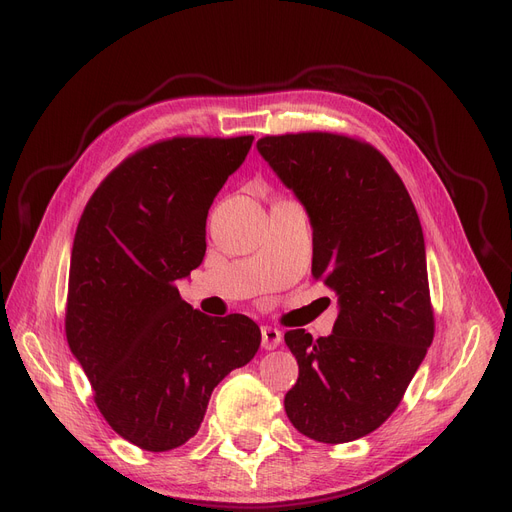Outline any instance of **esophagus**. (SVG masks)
<instances>
[{"label":"esophagus","mask_w":512,"mask_h":512,"mask_svg":"<svg viewBox=\"0 0 512 512\" xmlns=\"http://www.w3.org/2000/svg\"><path fill=\"white\" fill-rule=\"evenodd\" d=\"M282 342V332L278 328H272V326H263L261 328V344L265 351H274V348H278Z\"/></svg>","instance_id":"esophagus-1"}]
</instances>
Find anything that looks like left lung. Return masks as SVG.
I'll return each instance as SVG.
<instances>
[{
    "mask_svg": "<svg viewBox=\"0 0 512 512\" xmlns=\"http://www.w3.org/2000/svg\"><path fill=\"white\" fill-rule=\"evenodd\" d=\"M257 151L305 207L311 274L338 297L330 336L284 334L299 363L286 415L311 440H359L394 413L434 340L417 209L388 159L361 141L301 132L263 137Z\"/></svg>",
    "mask_w": 512,
    "mask_h": 512,
    "instance_id": "1",
    "label": "left lung"
}]
</instances>
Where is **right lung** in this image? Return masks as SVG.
<instances>
[{"instance_id": "1", "label": "right lung", "mask_w": 512, "mask_h": 512, "mask_svg": "<svg viewBox=\"0 0 512 512\" xmlns=\"http://www.w3.org/2000/svg\"><path fill=\"white\" fill-rule=\"evenodd\" d=\"M251 145L155 143L101 182L78 222L66 338L105 421L143 450L191 440L213 388L259 351L253 319L209 317L176 288L201 265L209 207Z\"/></svg>"}]
</instances>
